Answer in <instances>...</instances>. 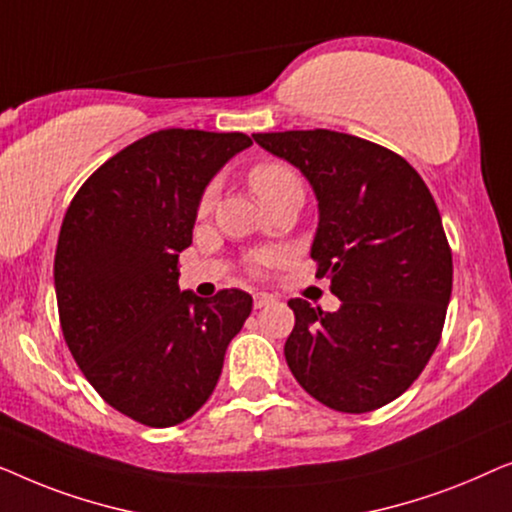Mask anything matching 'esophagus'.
Returning a JSON list of instances; mask_svg holds the SVG:
<instances>
[{"label": "esophagus", "mask_w": 512, "mask_h": 512, "mask_svg": "<svg viewBox=\"0 0 512 512\" xmlns=\"http://www.w3.org/2000/svg\"><path fill=\"white\" fill-rule=\"evenodd\" d=\"M253 299H255V308H264V306H269V304H273V301H276L271 297V294H266V292H257Z\"/></svg>", "instance_id": "obj_1"}]
</instances>
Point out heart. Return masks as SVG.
<instances>
[{
  "label": "heart",
  "mask_w": 512,
  "mask_h": 512,
  "mask_svg": "<svg viewBox=\"0 0 512 512\" xmlns=\"http://www.w3.org/2000/svg\"><path fill=\"white\" fill-rule=\"evenodd\" d=\"M248 185L250 190L255 192V197L266 206L269 201L280 197V194L290 190H301V178L287 162L264 160V162H257L255 167L248 171ZM211 204H213V190L208 187L199 199V213H206L208 208H211ZM276 262H278V253H273V250H264V253H257L250 257V271L262 273Z\"/></svg>",
  "instance_id": "b5f03b06"
}]
</instances>
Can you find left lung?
<instances>
[{
  "mask_svg": "<svg viewBox=\"0 0 512 512\" xmlns=\"http://www.w3.org/2000/svg\"><path fill=\"white\" fill-rule=\"evenodd\" d=\"M301 169L320 206L311 257L336 313L290 299L285 359L338 413H369L415 383L441 341L452 250L429 187L401 155L331 129L253 134Z\"/></svg>",
  "mask_w": 512,
  "mask_h": 512,
  "instance_id": "1",
  "label": "left lung"
}]
</instances>
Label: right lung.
Instances as JSON below:
<instances>
[{
	"instance_id": "add662e5",
	"label": "right lung",
	"mask_w": 512,
	"mask_h": 512,
	"mask_svg": "<svg viewBox=\"0 0 512 512\" xmlns=\"http://www.w3.org/2000/svg\"><path fill=\"white\" fill-rule=\"evenodd\" d=\"M243 132L160 129L106 160L71 199L55 250L64 341L99 397L146 427L185 422L211 397L253 297L178 287L201 192Z\"/></svg>"
}]
</instances>
